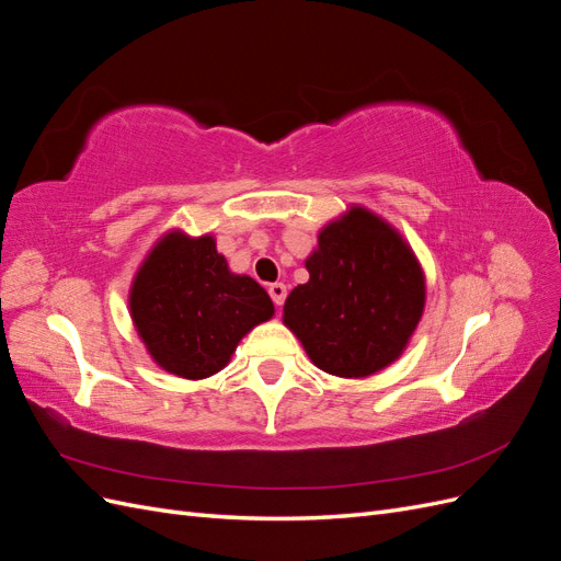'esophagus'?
I'll return each mask as SVG.
<instances>
[{"mask_svg": "<svg viewBox=\"0 0 561 561\" xmlns=\"http://www.w3.org/2000/svg\"><path fill=\"white\" fill-rule=\"evenodd\" d=\"M268 295H271V299H274L276 307H283L285 297H287V287L283 283H271L268 285Z\"/></svg>", "mask_w": 561, "mask_h": 561, "instance_id": "esophagus-1", "label": "esophagus"}]
</instances>
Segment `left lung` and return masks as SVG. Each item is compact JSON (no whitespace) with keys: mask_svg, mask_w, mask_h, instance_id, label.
Returning a JSON list of instances; mask_svg holds the SVG:
<instances>
[{"mask_svg":"<svg viewBox=\"0 0 561 561\" xmlns=\"http://www.w3.org/2000/svg\"><path fill=\"white\" fill-rule=\"evenodd\" d=\"M309 283L287 295L283 322L316 367L360 379L400 358L414 334L426 280L412 248L360 206L318 233Z\"/></svg>","mask_w":561,"mask_h":561,"instance_id":"obj_1","label":"left lung"}]
</instances>
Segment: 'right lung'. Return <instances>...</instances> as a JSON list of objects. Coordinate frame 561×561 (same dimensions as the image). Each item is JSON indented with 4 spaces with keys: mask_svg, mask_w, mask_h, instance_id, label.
Listing matches in <instances>:
<instances>
[{
    "mask_svg": "<svg viewBox=\"0 0 561 561\" xmlns=\"http://www.w3.org/2000/svg\"><path fill=\"white\" fill-rule=\"evenodd\" d=\"M130 316L159 367L182 379L222 369L241 339L274 316V301L250 276L231 274L213 236L165 233L130 287Z\"/></svg>",
    "mask_w": 561,
    "mask_h": 561,
    "instance_id": "1",
    "label": "right lung"
}]
</instances>
